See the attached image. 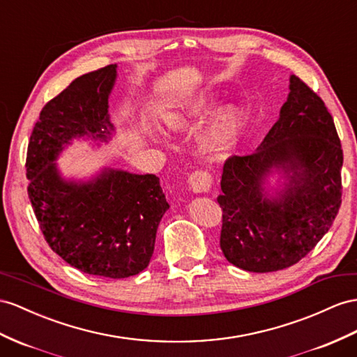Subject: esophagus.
Wrapping results in <instances>:
<instances>
[{
	"label": "esophagus",
	"instance_id": "34e87169",
	"mask_svg": "<svg viewBox=\"0 0 357 357\" xmlns=\"http://www.w3.org/2000/svg\"><path fill=\"white\" fill-rule=\"evenodd\" d=\"M188 184L195 193H204V191H208L209 188H211L213 176H211V173L206 170H196L190 175Z\"/></svg>",
	"mask_w": 357,
	"mask_h": 357
}]
</instances>
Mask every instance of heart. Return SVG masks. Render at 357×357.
<instances>
[{
  "label": "heart",
  "instance_id": "b5f03b06",
  "mask_svg": "<svg viewBox=\"0 0 357 357\" xmlns=\"http://www.w3.org/2000/svg\"><path fill=\"white\" fill-rule=\"evenodd\" d=\"M215 105L214 99L209 98H202L195 100L188 108H185L184 112H175L172 113L167 117V126L173 131L181 130L182 126H185L191 117L196 116H204L211 113V109ZM240 123V113L238 109H235L234 107L225 108L218 113L214 119V122L209 126V130L205 135V146L209 151H218L220 148L227 143V140L231 139L234 132L236 131Z\"/></svg>",
  "mask_w": 357,
  "mask_h": 357
}]
</instances>
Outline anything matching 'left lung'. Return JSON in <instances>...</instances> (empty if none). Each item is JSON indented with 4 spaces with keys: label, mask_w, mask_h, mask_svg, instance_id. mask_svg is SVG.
Listing matches in <instances>:
<instances>
[{
    "label": "left lung",
    "mask_w": 357,
    "mask_h": 357,
    "mask_svg": "<svg viewBox=\"0 0 357 357\" xmlns=\"http://www.w3.org/2000/svg\"><path fill=\"white\" fill-rule=\"evenodd\" d=\"M342 149L331 113L303 81L289 77L278 122L250 155L223 166L220 248L245 271L294 266L312 250L341 206ZM273 172L282 182L268 184Z\"/></svg>",
    "instance_id": "8db88e82"
}]
</instances>
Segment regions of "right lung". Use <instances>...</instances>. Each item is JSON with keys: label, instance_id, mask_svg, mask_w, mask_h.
Returning <instances> with one entry per match:
<instances>
[{"label": "right lung", "instance_id": "add662e5", "mask_svg": "<svg viewBox=\"0 0 357 357\" xmlns=\"http://www.w3.org/2000/svg\"><path fill=\"white\" fill-rule=\"evenodd\" d=\"M117 65L81 75L51 99L26 152L29 196L45 240L69 266L123 279L149 266L169 204L160 178L104 167L90 179L61 175L56 162L75 139L107 143L114 132L108 98Z\"/></svg>", "mask_w": 357, "mask_h": 357}]
</instances>
